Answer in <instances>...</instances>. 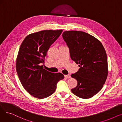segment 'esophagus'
<instances>
[{
    "mask_svg": "<svg viewBox=\"0 0 122 122\" xmlns=\"http://www.w3.org/2000/svg\"><path fill=\"white\" fill-rule=\"evenodd\" d=\"M64 76L66 78H71V76L70 75H64Z\"/></svg>",
    "mask_w": 122,
    "mask_h": 122,
    "instance_id": "obj_1",
    "label": "esophagus"
}]
</instances>
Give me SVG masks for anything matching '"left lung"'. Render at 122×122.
I'll use <instances>...</instances> for the list:
<instances>
[{"label": "left lung", "mask_w": 122, "mask_h": 122, "mask_svg": "<svg viewBox=\"0 0 122 122\" xmlns=\"http://www.w3.org/2000/svg\"><path fill=\"white\" fill-rule=\"evenodd\" d=\"M62 36L71 59L80 67L77 72L71 75L78 81L71 92L81 98H91L101 90L107 78L105 50L97 38L84 31H65Z\"/></svg>", "instance_id": "8db88e82"}]
</instances>
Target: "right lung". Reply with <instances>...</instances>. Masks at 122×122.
Masks as SVG:
<instances>
[{"label": "right lung", "instance_id": "right-lung-1", "mask_svg": "<svg viewBox=\"0 0 122 122\" xmlns=\"http://www.w3.org/2000/svg\"><path fill=\"white\" fill-rule=\"evenodd\" d=\"M62 31L44 30L31 34L21 44L16 62L17 73L25 90L34 97H49L55 92L58 81L64 78L61 73H51L41 65L51 45Z\"/></svg>", "mask_w": 122, "mask_h": 122}]
</instances>
